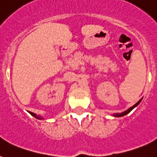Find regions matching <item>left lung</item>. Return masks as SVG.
<instances>
[{
  "label": "left lung",
  "mask_w": 157,
  "mask_h": 157,
  "mask_svg": "<svg viewBox=\"0 0 157 157\" xmlns=\"http://www.w3.org/2000/svg\"><path fill=\"white\" fill-rule=\"evenodd\" d=\"M141 100H142V98H141V99L140 100V101H138V102H137V103L135 104V105H133L132 107H130V109H127V111H125V112H122V113H116V114H114V115H113V116H114L115 117H121V116H126V115H127V114H128L129 112H131V111H132L133 109H134V108H135V107H137V106H138V105H139V103H140V102H141Z\"/></svg>",
  "instance_id": "8db88e82"
}]
</instances>
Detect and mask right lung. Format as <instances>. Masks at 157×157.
<instances>
[{
    "instance_id": "right-lung-1",
    "label": "right lung",
    "mask_w": 157,
    "mask_h": 157,
    "mask_svg": "<svg viewBox=\"0 0 157 157\" xmlns=\"http://www.w3.org/2000/svg\"><path fill=\"white\" fill-rule=\"evenodd\" d=\"M29 113H30V114L31 115V116H34V117H35L36 119H37V120H41V119H42V118H41V117H40V116H37V115H36V114H34V113H33V112H29Z\"/></svg>"
}]
</instances>
